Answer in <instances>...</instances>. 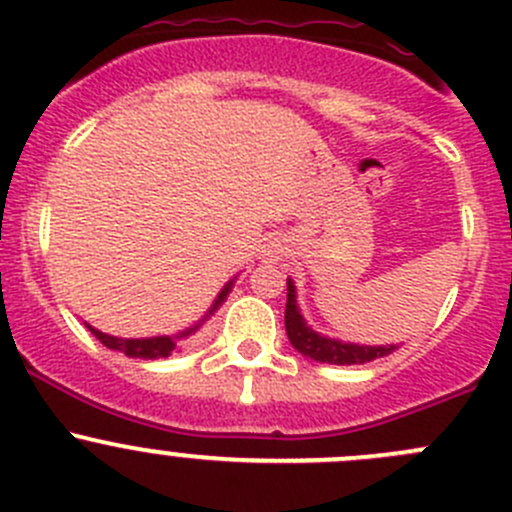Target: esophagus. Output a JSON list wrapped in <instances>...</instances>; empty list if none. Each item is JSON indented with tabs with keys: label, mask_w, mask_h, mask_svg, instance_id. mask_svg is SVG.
I'll return each mask as SVG.
<instances>
[{
	"label": "esophagus",
	"mask_w": 512,
	"mask_h": 512,
	"mask_svg": "<svg viewBox=\"0 0 512 512\" xmlns=\"http://www.w3.org/2000/svg\"><path fill=\"white\" fill-rule=\"evenodd\" d=\"M282 255H285V247H282V240H277V237H272V240L262 247V257H265V260H280Z\"/></svg>",
	"instance_id": "1"
}]
</instances>
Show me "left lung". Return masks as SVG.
<instances>
[{"label":"left lung","instance_id":"obj_1","mask_svg":"<svg viewBox=\"0 0 512 512\" xmlns=\"http://www.w3.org/2000/svg\"><path fill=\"white\" fill-rule=\"evenodd\" d=\"M285 329L289 344L297 349L302 356H309L322 364H337V366H352V364H366L379 356H386L396 352V344L389 347H369V344H352L342 342V339L324 337V334L314 332L302 317L297 304V287L292 280H287V309H285Z\"/></svg>","mask_w":512,"mask_h":512}]
</instances>
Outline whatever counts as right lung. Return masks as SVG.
<instances>
[{
	"label": "right lung",
	"mask_w": 512,
	"mask_h": 512,
	"mask_svg": "<svg viewBox=\"0 0 512 512\" xmlns=\"http://www.w3.org/2000/svg\"><path fill=\"white\" fill-rule=\"evenodd\" d=\"M232 285H235V277H232V280L227 282L223 289H220V294H218V297H215L213 307H210L208 312H205V317L198 319V322H195L193 327L183 329V332H178V334H163V337H146V339H121V337H111V334L98 332V329L91 327V324H86V327H89V332L94 334V337L103 344V347L116 349V352H123L126 356H133V359H165V356L178 352V349L185 344V339H188L190 334L198 332V329L203 327V324L208 322L210 317H213L215 309H218L220 304H223L225 299H227V294H230Z\"/></svg>",
	"instance_id": "right-lung-1"
}]
</instances>
